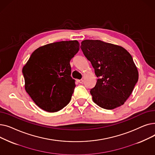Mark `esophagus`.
I'll return each mask as SVG.
<instances>
[{
  "label": "esophagus",
  "mask_w": 155,
  "mask_h": 155,
  "mask_svg": "<svg viewBox=\"0 0 155 155\" xmlns=\"http://www.w3.org/2000/svg\"><path fill=\"white\" fill-rule=\"evenodd\" d=\"M78 82L80 83V84H82L83 83V82H84V80L82 79V80H78Z\"/></svg>",
  "instance_id": "1"
}]
</instances>
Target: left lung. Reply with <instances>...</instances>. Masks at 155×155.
Here are the masks:
<instances>
[{
  "label": "left lung",
  "mask_w": 155,
  "mask_h": 155,
  "mask_svg": "<svg viewBox=\"0 0 155 155\" xmlns=\"http://www.w3.org/2000/svg\"><path fill=\"white\" fill-rule=\"evenodd\" d=\"M80 48L99 77L90 92L93 101L108 110L123 105L139 77L131 55L123 47L101 40H84Z\"/></svg>",
  "instance_id": "obj_1"
}]
</instances>
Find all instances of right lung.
Instances as JSON below:
<instances>
[{"instance_id": "1", "label": "right lung", "mask_w": 155, "mask_h": 155, "mask_svg": "<svg viewBox=\"0 0 155 155\" xmlns=\"http://www.w3.org/2000/svg\"><path fill=\"white\" fill-rule=\"evenodd\" d=\"M77 40L62 41L37 48L22 68L24 88L41 109L57 112L70 102L75 87L70 61L79 50Z\"/></svg>"}]
</instances>
